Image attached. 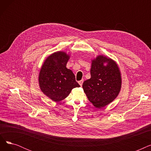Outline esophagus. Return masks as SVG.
<instances>
[{
	"mask_svg": "<svg viewBox=\"0 0 151 151\" xmlns=\"http://www.w3.org/2000/svg\"><path fill=\"white\" fill-rule=\"evenodd\" d=\"M83 81H84V80H81V81H78V83L80 84V85L81 86H82L83 83Z\"/></svg>",
	"mask_w": 151,
	"mask_h": 151,
	"instance_id": "34e87169",
	"label": "esophagus"
}]
</instances>
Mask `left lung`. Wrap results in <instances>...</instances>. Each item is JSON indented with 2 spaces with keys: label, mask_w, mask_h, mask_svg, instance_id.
Wrapping results in <instances>:
<instances>
[{
  "label": "left lung",
  "mask_w": 151,
  "mask_h": 151,
  "mask_svg": "<svg viewBox=\"0 0 151 151\" xmlns=\"http://www.w3.org/2000/svg\"><path fill=\"white\" fill-rule=\"evenodd\" d=\"M105 63H107L106 66ZM91 75V78L83 84L84 91L96 108L104 107L119 93L121 87L119 70L112 59L99 55L92 60Z\"/></svg>",
  "instance_id": "left-lung-1"
}]
</instances>
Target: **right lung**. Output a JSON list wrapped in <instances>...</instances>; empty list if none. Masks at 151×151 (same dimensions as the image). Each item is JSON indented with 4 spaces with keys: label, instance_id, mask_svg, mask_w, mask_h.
Instances as JSON below:
<instances>
[{
    "label": "right lung",
    "instance_id": "1",
    "mask_svg": "<svg viewBox=\"0 0 151 151\" xmlns=\"http://www.w3.org/2000/svg\"><path fill=\"white\" fill-rule=\"evenodd\" d=\"M68 59L64 52L52 54L45 61L39 74L41 90L54 101L63 100L73 88L80 87L74 73L66 67Z\"/></svg>",
    "mask_w": 151,
    "mask_h": 151
}]
</instances>
